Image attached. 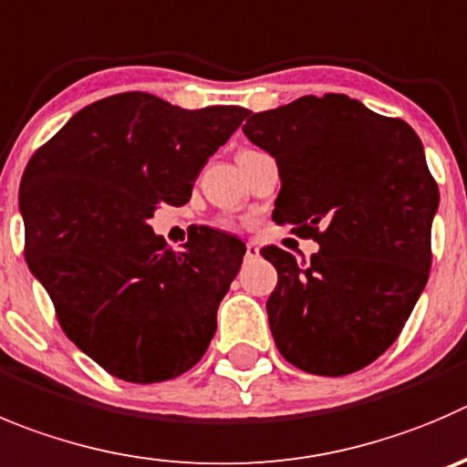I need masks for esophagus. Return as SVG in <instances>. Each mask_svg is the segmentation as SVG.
<instances>
[{"label": "esophagus", "mask_w": 467, "mask_h": 467, "mask_svg": "<svg viewBox=\"0 0 467 467\" xmlns=\"http://www.w3.org/2000/svg\"><path fill=\"white\" fill-rule=\"evenodd\" d=\"M245 256L247 259H256V256H259V245H256V243H247Z\"/></svg>", "instance_id": "34e87169"}]
</instances>
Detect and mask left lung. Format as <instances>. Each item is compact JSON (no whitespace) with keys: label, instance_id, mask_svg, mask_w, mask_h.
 <instances>
[{"label":"left lung","instance_id":"8db88e82","mask_svg":"<svg viewBox=\"0 0 467 467\" xmlns=\"http://www.w3.org/2000/svg\"><path fill=\"white\" fill-rule=\"evenodd\" d=\"M243 132L277 162L273 220L321 247L309 264L261 250L277 268L265 303L275 344L307 374L359 371L394 344L429 279L441 194L424 146L406 121L344 93L252 114Z\"/></svg>","mask_w":467,"mask_h":467}]
</instances>
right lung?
Instances as JSON below:
<instances>
[{"instance_id":"1","label":"right lung","mask_w":467,"mask_h":467,"mask_svg":"<svg viewBox=\"0 0 467 467\" xmlns=\"http://www.w3.org/2000/svg\"><path fill=\"white\" fill-rule=\"evenodd\" d=\"M245 108L183 109L119 93L79 109L31 155L20 183L25 259L61 330L108 374L160 383L192 369L245 243L215 229L174 252L149 220L183 206Z\"/></svg>"}]
</instances>
